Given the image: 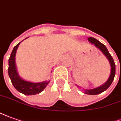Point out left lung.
Listing matches in <instances>:
<instances>
[{
  "mask_svg": "<svg viewBox=\"0 0 121 121\" xmlns=\"http://www.w3.org/2000/svg\"><path fill=\"white\" fill-rule=\"evenodd\" d=\"M88 40L89 42L93 44L96 47L98 48L101 52H103L104 55L108 58V59L110 62V65H111V74H110L108 80L106 81V82L98 88L91 89V90H85V91H84V93L88 94V95H97V94H99V93L106 90L112 83L115 75V64L112 55L110 54L108 50H107V48L104 45L93 37H89Z\"/></svg>",
  "mask_w": 121,
  "mask_h": 121,
  "instance_id": "8db88e82",
  "label": "left lung"
}]
</instances>
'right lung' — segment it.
I'll return each mask as SVG.
<instances>
[{"label": "right lung", "instance_id": "add662e5", "mask_svg": "<svg viewBox=\"0 0 121 121\" xmlns=\"http://www.w3.org/2000/svg\"><path fill=\"white\" fill-rule=\"evenodd\" d=\"M21 42L16 45L14 47L9 59V67H8V75L11 79V83L13 85L15 88L19 92L23 93L26 95H31L40 93L44 90V89L47 86L49 81H44L42 82L33 83L28 81H26L22 79L18 76L15 66V54L17 48Z\"/></svg>", "mask_w": 121, "mask_h": 121}]
</instances>
